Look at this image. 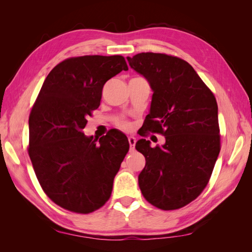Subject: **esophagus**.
Instances as JSON below:
<instances>
[{"label":"esophagus","instance_id":"esophagus-1","mask_svg":"<svg viewBox=\"0 0 252 252\" xmlns=\"http://www.w3.org/2000/svg\"><path fill=\"white\" fill-rule=\"evenodd\" d=\"M128 142H129V145H130V150L133 151L134 150V146H135V142H136L134 136H129Z\"/></svg>","mask_w":252,"mask_h":252}]
</instances>
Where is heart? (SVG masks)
I'll return each mask as SVG.
<instances>
[{
  "label": "heart",
  "mask_w": 252,
  "mask_h": 252,
  "mask_svg": "<svg viewBox=\"0 0 252 252\" xmlns=\"http://www.w3.org/2000/svg\"><path fill=\"white\" fill-rule=\"evenodd\" d=\"M120 125H121L122 128H124V129H128V128H129V124L126 123V122H122V123H121Z\"/></svg>",
  "instance_id": "heart-1"
}]
</instances>
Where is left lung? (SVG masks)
Wrapping results in <instances>:
<instances>
[{
    "mask_svg": "<svg viewBox=\"0 0 252 252\" xmlns=\"http://www.w3.org/2000/svg\"><path fill=\"white\" fill-rule=\"evenodd\" d=\"M127 60L154 91L144 130L166 140L155 148L145 139L136 142V150L146 159L139 174L140 189L156 207L179 209L207 186L220 154L217 100L184 60L154 52Z\"/></svg>",
    "mask_w": 252,
    "mask_h": 252,
    "instance_id": "left-lung-1",
    "label": "left lung"
}]
</instances>
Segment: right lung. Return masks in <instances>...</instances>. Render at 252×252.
<instances>
[{
	"mask_svg": "<svg viewBox=\"0 0 252 252\" xmlns=\"http://www.w3.org/2000/svg\"><path fill=\"white\" fill-rule=\"evenodd\" d=\"M128 70L122 56H84L58 64L45 79L29 116V148L44 192L61 207L90 213L109 200L113 180L129 150L127 136L110 130L86 136L87 118L104 84Z\"/></svg>",
	"mask_w": 252,
	"mask_h": 252,
	"instance_id": "obj_1",
	"label": "right lung"
}]
</instances>
